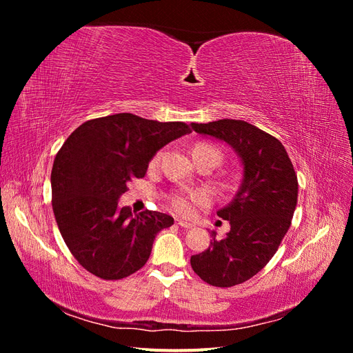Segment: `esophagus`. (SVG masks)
I'll list each match as a JSON object with an SVG mask.
<instances>
[{
	"label": "esophagus",
	"instance_id": "esophagus-1",
	"mask_svg": "<svg viewBox=\"0 0 353 353\" xmlns=\"http://www.w3.org/2000/svg\"><path fill=\"white\" fill-rule=\"evenodd\" d=\"M176 225H179L181 228H184V230H190V228H193V223H190V222H187V221H183V219H178V221H176Z\"/></svg>",
	"mask_w": 353,
	"mask_h": 353
}]
</instances>
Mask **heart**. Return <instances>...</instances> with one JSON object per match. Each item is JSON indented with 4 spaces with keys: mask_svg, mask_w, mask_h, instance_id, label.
<instances>
[{
    "mask_svg": "<svg viewBox=\"0 0 353 353\" xmlns=\"http://www.w3.org/2000/svg\"><path fill=\"white\" fill-rule=\"evenodd\" d=\"M196 147H208V148H215L208 144H199ZM218 150V148H215ZM219 152V150H218ZM160 159V153H157L153 157V163H157ZM210 200V196L208 191L205 190H197V191H190V193H176L169 197V205L172 206L175 212H178L179 215L188 216L194 212V208L199 205H206V203Z\"/></svg>",
    "mask_w": 353,
    "mask_h": 353,
    "instance_id": "heart-1",
    "label": "heart"
}]
</instances>
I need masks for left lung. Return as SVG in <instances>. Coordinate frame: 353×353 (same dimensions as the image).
Masks as SVG:
<instances>
[{"label": "left lung", "instance_id": "left-lung-1", "mask_svg": "<svg viewBox=\"0 0 353 353\" xmlns=\"http://www.w3.org/2000/svg\"><path fill=\"white\" fill-rule=\"evenodd\" d=\"M199 134L228 143L243 163V183L218 216L230 221L225 239L212 231L209 249L191 256V268L215 287L250 280L268 263L292 225L297 203V175L284 145L244 121L191 123Z\"/></svg>", "mask_w": 353, "mask_h": 353}]
</instances>
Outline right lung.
Returning <instances> with one entry per match:
<instances>
[{
  "label": "right lung",
  "mask_w": 353,
  "mask_h": 353,
  "mask_svg": "<svg viewBox=\"0 0 353 353\" xmlns=\"http://www.w3.org/2000/svg\"><path fill=\"white\" fill-rule=\"evenodd\" d=\"M190 132L184 122L117 113L83 122L61 145L51 170L52 210L73 258L88 272L122 280L145 265L156 234L174 218L153 210L132 215L117 200L130 181L144 178L160 148Z\"/></svg>",
  "instance_id": "right-lung-1"
}]
</instances>
